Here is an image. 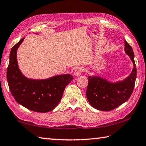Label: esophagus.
<instances>
[{
	"label": "esophagus",
	"mask_w": 146,
	"mask_h": 146,
	"mask_svg": "<svg viewBox=\"0 0 146 146\" xmlns=\"http://www.w3.org/2000/svg\"><path fill=\"white\" fill-rule=\"evenodd\" d=\"M83 71H84L83 68L79 67L77 69H76L75 71V72H74V75H75V76H80L81 74L82 73Z\"/></svg>",
	"instance_id": "34e87169"
}]
</instances>
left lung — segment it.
<instances>
[{
	"label": "left lung",
	"mask_w": 146,
	"mask_h": 146,
	"mask_svg": "<svg viewBox=\"0 0 146 146\" xmlns=\"http://www.w3.org/2000/svg\"><path fill=\"white\" fill-rule=\"evenodd\" d=\"M124 43L125 52L134 66L127 77L114 83L97 76H89L88 78L86 97L90 105L98 110L108 111L114 110L127 101L133 93L137 78L135 55L131 46L125 40Z\"/></svg>",
	"instance_id": "obj_1"
}]
</instances>
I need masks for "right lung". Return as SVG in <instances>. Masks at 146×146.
<instances>
[{
  "mask_svg": "<svg viewBox=\"0 0 146 146\" xmlns=\"http://www.w3.org/2000/svg\"><path fill=\"white\" fill-rule=\"evenodd\" d=\"M24 38L11 48L7 70V80L11 95L19 104L33 111H51L58 104L66 86L73 80L70 74L35 80L26 77L20 71L17 51Z\"/></svg>",
  "mask_w": 146,
  "mask_h": 146,
  "instance_id": "1",
  "label": "right lung"
}]
</instances>
